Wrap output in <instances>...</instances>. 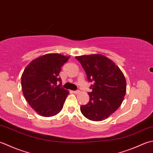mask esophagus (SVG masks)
<instances>
[{
    "mask_svg": "<svg viewBox=\"0 0 153 153\" xmlns=\"http://www.w3.org/2000/svg\"><path fill=\"white\" fill-rule=\"evenodd\" d=\"M73 93H74V94H79L80 91L79 90H76V91H73Z\"/></svg>",
    "mask_w": 153,
    "mask_h": 153,
    "instance_id": "34e87169",
    "label": "esophagus"
}]
</instances>
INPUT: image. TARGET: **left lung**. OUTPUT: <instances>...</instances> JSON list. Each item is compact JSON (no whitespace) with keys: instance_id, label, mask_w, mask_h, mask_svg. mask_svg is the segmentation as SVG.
<instances>
[{"instance_id":"left-lung-1","label":"left lung","mask_w":153,"mask_h":153,"mask_svg":"<svg viewBox=\"0 0 153 153\" xmlns=\"http://www.w3.org/2000/svg\"><path fill=\"white\" fill-rule=\"evenodd\" d=\"M89 82H94L88 93L89 102L81 105V113L88 120L102 121L116 111L126 93V80L113 61L101 54L76 56Z\"/></svg>"}]
</instances>
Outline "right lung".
<instances>
[{
  "mask_svg": "<svg viewBox=\"0 0 153 153\" xmlns=\"http://www.w3.org/2000/svg\"><path fill=\"white\" fill-rule=\"evenodd\" d=\"M69 58L60 53H48L33 59L25 68L21 78L23 94L39 116H53L63 108L69 92L62 88L58 76Z\"/></svg>",
  "mask_w": 153,
  "mask_h": 153,
  "instance_id": "right-lung-1",
  "label": "right lung"
}]
</instances>
